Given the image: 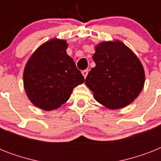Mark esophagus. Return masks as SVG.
Returning a JSON list of instances; mask_svg holds the SVG:
<instances>
[{"mask_svg": "<svg viewBox=\"0 0 161 161\" xmlns=\"http://www.w3.org/2000/svg\"><path fill=\"white\" fill-rule=\"evenodd\" d=\"M88 70H87V69H86V70H83V72H82V74H83V75L84 78H85L86 77H87V75H88Z\"/></svg>", "mask_w": 161, "mask_h": 161, "instance_id": "esophagus-1", "label": "esophagus"}]
</instances>
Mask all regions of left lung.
Returning <instances> with one entry per match:
<instances>
[{"instance_id": "1", "label": "left lung", "mask_w": 161, "mask_h": 161, "mask_svg": "<svg viewBox=\"0 0 161 161\" xmlns=\"http://www.w3.org/2000/svg\"><path fill=\"white\" fill-rule=\"evenodd\" d=\"M96 66L85 79L98 103L111 109L121 108L137 98L145 84L142 64L120 41L103 42L96 46Z\"/></svg>"}]
</instances>
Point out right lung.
Returning a JSON list of instances; mask_svg holds the SVG:
<instances>
[{
	"mask_svg": "<svg viewBox=\"0 0 161 161\" xmlns=\"http://www.w3.org/2000/svg\"><path fill=\"white\" fill-rule=\"evenodd\" d=\"M67 48L65 40L52 39L39 47L26 63L24 88L31 103L42 109L61 107L70 98L73 88L84 82Z\"/></svg>",
	"mask_w": 161,
	"mask_h": 161,
	"instance_id": "obj_1",
	"label": "right lung"
}]
</instances>
